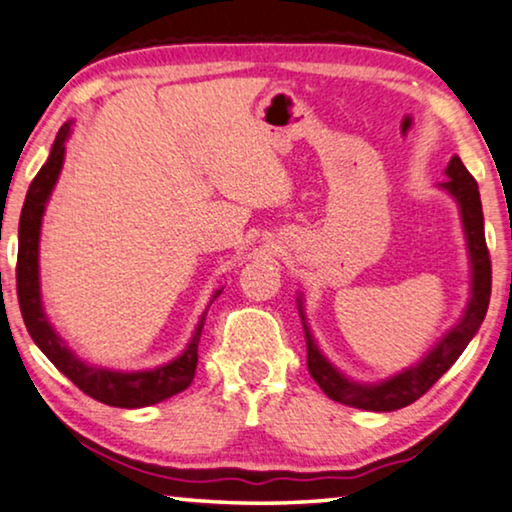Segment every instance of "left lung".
Here are the masks:
<instances>
[{
  "label": "left lung",
  "mask_w": 512,
  "mask_h": 512,
  "mask_svg": "<svg viewBox=\"0 0 512 512\" xmlns=\"http://www.w3.org/2000/svg\"><path fill=\"white\" fill-rule=\"evenodd\" d=\"M446 175L448 180L441 182V187L455 198L459 212H462L466 247H469L471 258V298L469 305H466L462 321H459L448 335H443L439 339V344H436L418 365L404 369V372L390 376L388 381L381 383H358L346 379V376L339 372V369L332 367L330 362L325 360V355L318 351L314 337H311L309 332L305 311H302V298H298L302 325H305L309 374L311 379L318 383V388L339 404L379 413L397 411L413 404L455 365V360L462 355L464 348L469 346L473 335H476L480 328V323H483L492 293V261L485 242L483 205H480L478 182L473 180V175L466 170L457 154L450 159Z\"/></svg>",
  "instance_id": "left-lung-1"
}]
</instances>
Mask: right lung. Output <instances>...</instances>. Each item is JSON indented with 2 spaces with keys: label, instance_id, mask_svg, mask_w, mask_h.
Returning <instances> with one entry per match:
<instances>
[{
  "label": "right lung",
  "instance_id": "1",
  "mask_svg": "<svg viewBox=\"0 0 512 512\" xmlns=\"http://www.w3.org/2000/svg\"><path fill=\"white\" fill-rule=\"evenodd\" d=\"M71 124L66 122L59 129L53 150L46 164L29 184L25 205L20 212L18 226V265H16V286L22 318H25L29 337L46 353V358L62 372L66 379L78 385L85 395L117 409H140L177 395L189 388L194 381L198 365V342L205 323V314L196 325L194 337L182 355L170 360L168 365L145 369V372H113V369L92 367L78 358L69 346L62 342L53 325H50L46 311L41 305V284H39V235L41 219L46 212V203L64 164V143L69 138ZM221 291L212 295V302Z\"/></svg>",
  "mask_w": 512,
  "mask_h": 512
}]
</instances>
